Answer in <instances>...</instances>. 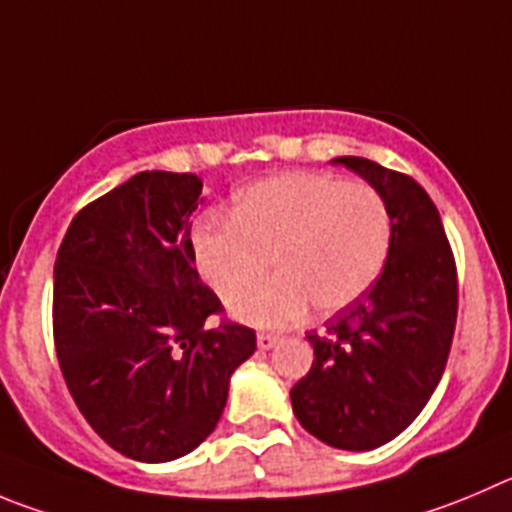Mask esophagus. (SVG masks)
<instances>
[{"mask_svg":"<svg viewBox=\"0 0 512 512\" xmlns=\"http://www.w3.org/2000/svg\"><path fill=\"white\" fill-rule=\"evenodd\" d=\"M278 341L280 336H275V333H257V348H260V351H270Z\"/></svg>","mask_w":512,"mask_h":512,"instance_id":"obj_1","label":"esophagus"}]
</instances>
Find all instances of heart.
Wrapping results in <instances>:
<instances>
[{
	"instance_id": "heart-1",
	"label": "heart",
	"mask_w": 512,
	"mask_h": 512,
	"mask_svg": "<svg viewBox=\"0 0 512 512\" xmlns=\"http://www.w3.org/2000/svg\"><path fill=\"white\" fill-rule=\"evenodd\" d=\"M391 247V212L381 191L328 174H280L247 186L229 222L194 237L202 278L237 303L270 272L280 278L237 305L242 321L288 326L308 313L346 310L371 290Z\"/></svg>"
}]
</instances>
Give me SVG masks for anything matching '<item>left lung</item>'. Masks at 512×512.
<instances>
[{"label":"left lung","instance_id":"1","mask_svg":"<svg viewBox=\"0 0 512 512\" xmlns=\"http://www.w3.org/2000/svg\"><path fill=\"white\" fill-rule=\"evenodd\" d=\"M364 176L391 212V247L379 280L308 333L315 361L290 389L298 422L338 450L391 442L429 401L447 366L457 323V267L427 191L407 174L361 156L333 159Z\"/></svg>","mask_w":512,"mask_h":512}]
</instances>
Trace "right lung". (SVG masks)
Here are the masks:
<instances>
[{"instance_id":"right-lung-1","label":"right lung","mask_w":512,"mask_h":512,"mask_svg":"<svg viewBox=\"0 0 512 512\" xmlns=\"http://www.w3.org/2000/svg\"><path fill=\"white\" fill-rule=\"evenodd\" d=\"M197 174L141 171L80 209L57 250L52 336L80 414L138 462L189 455L217 427L255 331L212 326L222 303L199 278Z\"/></svg>"}]
</instances>
